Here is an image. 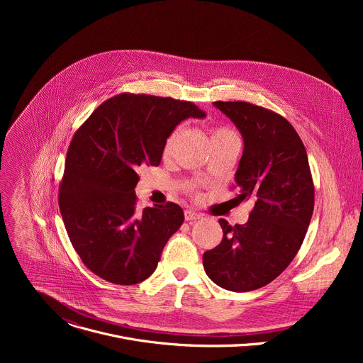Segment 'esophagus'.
Listing matches in <instances>:
<instances>
[{
  "mask_svg": "<svg viewBox=\"0 0 363 363\" xmlns=\"http://www.w3.org/2000/svg\"><path fill=\"white\" fill-rule=\"evenodd\" d=\"M199 218H201V214H196V213H194L191 210L185 211V221H196Z\"/></svg>",
  "mask_w": 363,
  "mask_h": 363,
  "instance_id": "obj_1",
  "label": "esophagus"
}]
</instances>
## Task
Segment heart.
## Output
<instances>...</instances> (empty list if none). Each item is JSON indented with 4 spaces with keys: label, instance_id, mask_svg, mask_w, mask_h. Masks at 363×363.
Returning <instances> with one entry per match:
<instances>
[{
    "label": "heart",
    "instance_id": "1",
    "mask_svg": "<svg viewBox=\"0 0 363 363\" xmlns=\"http://www.w3.org/2000/svg\"><path fill=\"white\" fill-rule=\"evenodd\" d=\"M178 133H179V130L177 129V130H174V132L167 138V140H165V143H164V147H162V155H164V157H169V155H171L172 147H174V145H175V140H177V138H178ZM228 139H237L235 132H234L233 129H230L228 126H217V128L213 129V133H211V140H213V143L221 142V140H228ZM189 189L194 191V186L189 185Z\"/></svg>",
    "mask_w": 363,
    "mask_h": 363
}]
</instances>
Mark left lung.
Masks as SVG:
<instances>
[{
    "label": "left lung",
    "instance_id": "8db88e82",
    "mask_svg": "<svg viewBox=\"0 0 363 363\" xmlns=\"http://www.w3.org/2000/svg\"><path fill=\"white\" fill-rule=\"evenodd\" d=\"M240 129L244 152L235 174L237 202L254 201L244 225L223 228L221 242L205 251L206 276L231 291L257 290L293 262L315 208V184L306 147L281 115L248 101H214Z\"/></svg>",
    "mask_w": 363,
    "mask_h": 363
}]
</instances>
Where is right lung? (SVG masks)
Returning a JSON list of instances; mask_svg holds the SVG:
<instances>
[{"instance_id": "right-lung-1", "label": "right lung", "mask_w": 363, "mask_h": 363, "mask_svg": "<svg viewBox=\"0 0 363 363\" xmlns=\"http://www.w3.org/2000/svg\"><path fill=\"white\" fill-rule=\"evenodd\" d=\"M192 101L119 93L79 126L67 149L59 206L70 242L96 276L130 286L146 280L182 225L175 202L138 210L142 165L158 167L177 125L203 118Z\"/></svg>"}]
</instances>
